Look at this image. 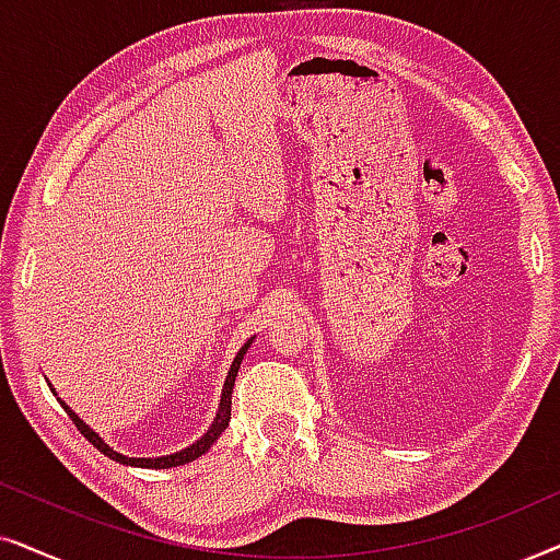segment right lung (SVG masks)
<instances>
[{
    "label": "right lung",
    "mask_w": 560,
    "mask_h": 560,
    "mask_svg": "<svg viewBox=\"0 0 560 560\" xmlns=\"http://www.w3.org/2000/svg\"><path fill=\"white\" fill-rule=\"evenodd\" d=\"M252 339H255V336H252ZM252 339L244 343V347L236 351V357H234V362H232V366H229V374H226V382H224V389H221V402H219V410H217V418H213V423H211V428L209 431H206L201 439H198L196 443H190L188 448H180V451H175V454H171V456H158V458H132V456H125V454H119V451H114L109 443H104V439L102 435H98L94 428H89L86 423H83V420L75 416V412L68 408V405L60 400L58 397V402L63 405V410L68 412V418L73 420V425L79 428V431L86 435L89 439V443H94V446L102 451L104 456H109V458H114V462H119V464H127V466H142V469H171V466H183V464H188V462H194V458H198V456H203L206 451H209L213 443H217V439L221 433L226 431V425H229V418H232V393H234V380H236V372H240V364H242V359H244V354H247V349H249V343H252ZM50 385V382H48ZM52 389V387H50ZM52 395H56V389H52Z\"/></svg>",
    "instance_id": "obj_1"
}]
</instances>
